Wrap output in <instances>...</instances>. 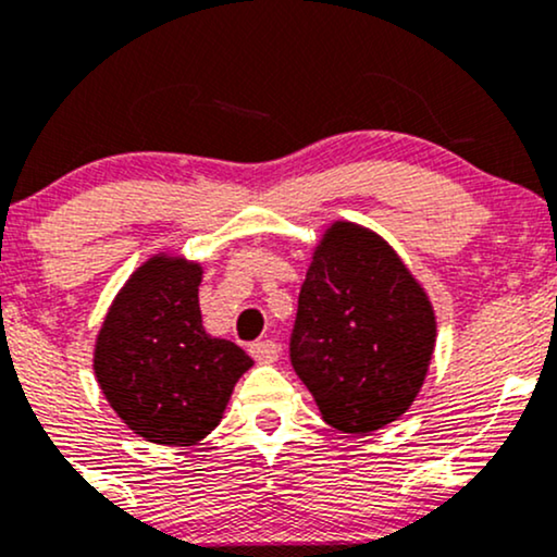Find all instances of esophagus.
Here are the masks:
<instances>
[{"label": "esophagus", "mask_w": 557, "mask_h": 557, "mask_svg": "<svg viewBox=\"0 0 557 557\" xmlns=\"http://www.w3.org/2000/svg\"><path fill=\"white\" fill-rule=\"evenodd\" d=\"M248 350H251V356L259 363H274L280 356V345L274 341H257V343H251V348Z\"/></svg>", "instance_id": "esophagus-1"}]
</instances>
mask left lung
<instances>
[{"label":"left lung","instance_id":"left-lung-1","mask_svg":"<svg viewBox=\"0 0 557 557\" xmlns=\"http://www.w3.org/2000/svg\"><path fill=\"white\" fill-rule=\"evenodd\" d=\"M434 311L398 253L354 222L317 246L298 296L290 363L322 419L367 434L408 411L430 369Z\"/></svg>","mask_w":557,"mask_h":557}]
</instances>
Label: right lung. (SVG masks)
Returning <instances> with one entry per match:
<instances>
[{
    "mask_svg": "<svg viewBox=\"0 0 557 557\" xmlns=\"http://www.w3.org/2000/svg\"><path fill=\"white\" fill-rule=\"evenodd\" d=\"M198 283V264L149 259L117 293L96 337L101 393L138 437L157 445L207 437L235 382L253 367L238 345L207 335Z\"/></svg>",
    "mask_w": 557,
    "mask_h": 557,
    "instance_id": "right-lung-1",
    "label": "right lung"
}]
</instances>
